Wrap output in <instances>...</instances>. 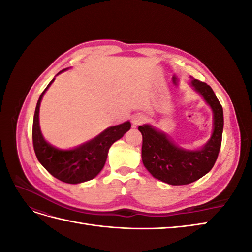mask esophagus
I'll return each mask as SVG.
<instances>
[{
	"label": "esophagus",
	"instance_id": "obj_1",
	"mask_svg": "<svg viewBox=\"0 0 252 252\" xmlns=\"http://www.w3.org/2000/svg\"><path fill=\"white\" fill-rule=\"evenodd\" d=\"M145 121H146V119H145L144 116H141V114H138V116H135L132 118V125L134 127L139 126V125H142L143 123H145Z\"/></svg>",
	"mask_w": 252,
	"mask_h": 252
}]
</instances>
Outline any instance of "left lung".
I'll list each match as a JSON object with an SVG mask.
<instances>
[{
	"label": "left lung",
	"instance_id": "1",
	"mask_svg": "<svg viewBox=\"0 0 252 252\" xmlns=\"http://www.w3.org/2000/svg\"><path fill=\"white\" fill-rule=\"evenodd\" d=\"M191 85L207 102L213 111V132L200 150H184L175 146L163 132L150 125L139 126L143 136L142 159L147 170L169 185H187L201 179L215 165L224 127L223 107L212 88L205 82L192 78Z\"/></svg>",
	"mask_w": 252,
	"mask_h": 252
}]
</instances>
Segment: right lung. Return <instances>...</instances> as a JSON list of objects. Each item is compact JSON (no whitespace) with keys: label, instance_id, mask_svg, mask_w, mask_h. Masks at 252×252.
I'll use <instances>...</instances> for the list:
<instances>
[{"label":"right lung","instance_id":"add662e5","mask_svg":"<svg viewBox=\"0 0 252 252\" xmlns=\"http://www.w3.org/2000/svg\"><path fill=\"white\" fill-rule=\"evenodd\" d=\"M53 81L55 79L44 89L36 103L32 124L33 149L39 162L51 175L68 184H79L95 178L100 173L110 146L130 129L131 124L130 122H125L123 124L109 127L96 138L71 150H61L53 147L44 140L39 124L42 97Z\"/></svg>","mask_w":252,"mask_h":252}]
</instances>
